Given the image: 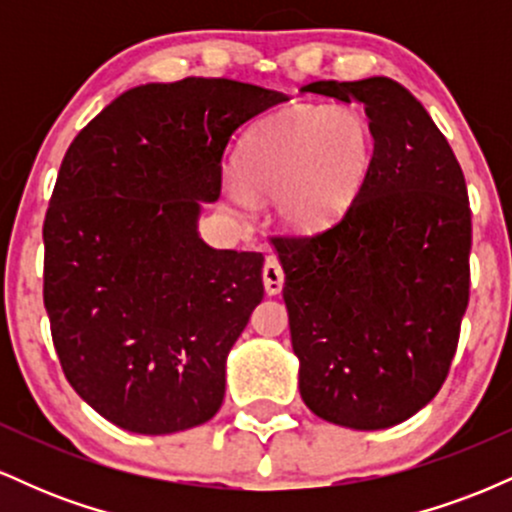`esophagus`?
<instances>
[{
    "mask_svg": "<svg viewBox=\"0 0 512 512\" xmlns=\"http://www.w3.org/2000/svg\"><path fill=\"white\" fill-rule=\"evenodd\" d=\"M262 281L264 291H267L269 296H276V293H281V289H284V269H281L276 257H267V262H264Z\"/></svg>",
    "mask_w": 512,
    "mask_h": 512,
    "instance_id": "esophagus-1",
    "label": "esophagus"
}]
</instances>
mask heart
Returning <instances> with one entry per match:
<instances>
[{"instance_id": "obj_1", "label": "heart", "mask_w": 512, "mask_h": 512, "mask_svg": "<svg viewBox=\"0 0 512 512\" xmlns=\"http://www.w3.org/2000/svg\"><path fill=\"white\" fill-rule=\"evenodd\" d=\"M373 161V129L349 103L291 105L245 134L223 185L233 214L272 199L274 219L293 231L320 228L351 207Z\"/></svg>"}]
</instances>
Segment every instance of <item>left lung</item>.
I'll list each match as a JSON object with an SVG mask.
<instances>
[{
	"mask_svg": "<svg viewBox=\"0 0 512 512\" xmlns=\"http://www.w3.org/2000/svg\"><path fill=\"white\" fill-rule=\"evenodd\" d=\"M301 93L363 103L373 161L325 231L274 238L305 407L380 431L438 395L469 303L472 211L448 139L397 81H313Z\"/></svg>",
	"mask_w": 512,
	"mask_h": 512,
	"instance_id": "obj_1",
	"label": "left lung"
}]
</instances>
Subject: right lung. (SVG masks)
<instances>
[{"label":"right lung","instance_id":"add662e5","mask_svg":"<svg viewBox=\"0 0 512 512\" xmlns=\"http://www.w3.org/2000/svg\"><path fill=\"white\" fill-rule=\"evenodd\" d=\"M286 96L187 76L120 93L76 134L45 214V310L88 407L142 436L207 424L264 296L262 252L199 238L245 122Z\"/></svg>","mask_w":512,"mask_h":512}]
</instances>
